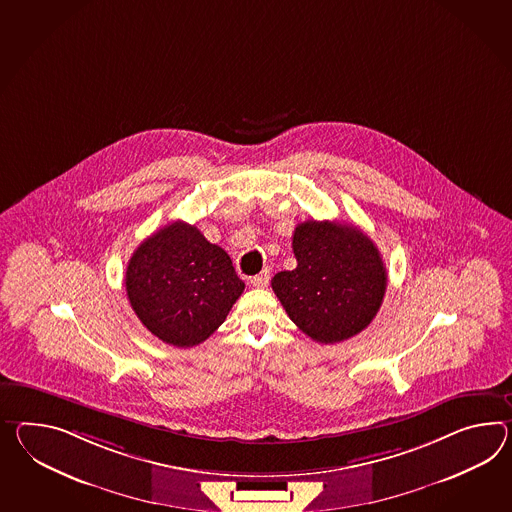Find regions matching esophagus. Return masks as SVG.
<instances>
[{
  "label": "esophagus",
  "mask_w": 512,
  "mask_h": 512,
  "mask_svg": "<svg viewBox=\"0 0 512 512\" xmlns=\"http://www.w3.org/2000/svg\"><path fill=\"white\" fill-rule=\"evenodd\" d=\"M268 283H270V270H268V268H264L261 274L253 275V277H251V285H253V287H266Z\"/></svg>",
  "instance_id": "esophagus-1"
}]
</instances>
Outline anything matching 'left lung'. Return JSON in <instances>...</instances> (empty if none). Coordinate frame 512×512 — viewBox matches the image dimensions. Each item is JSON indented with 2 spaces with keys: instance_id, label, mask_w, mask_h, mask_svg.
I'll use <instances>...</instances> for the list:
<instances>
[{
  "instance_id": "1",
  "label": "left lung",
  "mask_w": 512,
  "mask_h": 512,
  "mask_svg": "<svg viewBox=\"0 0 512 512\" xmlns=\"http://www.w3.org/2000/svg\"><path fill=\"white\" fill-rule=\"evenodd\" d=\"M294 270L272 288L290 320L320 344L359 335L387 290V268L374 242L355 225L307 220L294 229Z\"/></svg>"
}]
</instances>
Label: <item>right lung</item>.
Instances as JSON below:
<instances>
[{
    "instance_id": "add662e5",
    "label": "right lung",
    "mask_w": 512,
    "mask_h": 512,
    "mask_svg": "<svg viewBox=\"0 0 512 512\" xmlns=\"http://www.w3.org/2000/svg\"><path fill=\"white\" fill-rule=\"evenodd\" d=\"M125 290L151 335L175 348H192L224 324L244 281L220 246L196 225L177 220L131 255Z\"/></svg>"
}]
</instances>
